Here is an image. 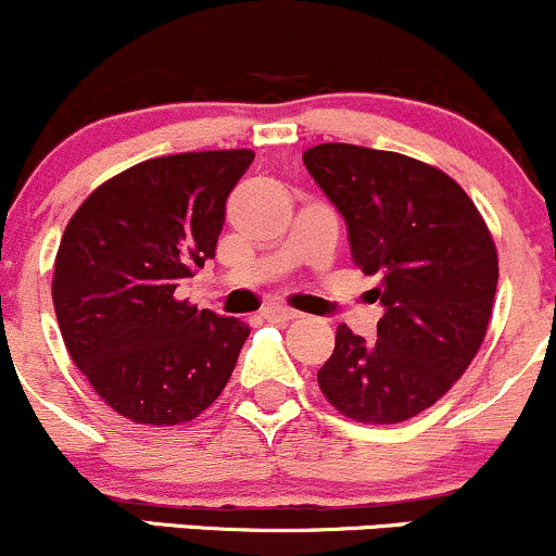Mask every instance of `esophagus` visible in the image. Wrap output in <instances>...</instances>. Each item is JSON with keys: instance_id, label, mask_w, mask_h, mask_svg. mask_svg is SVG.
<instances>
[{"instance_id": "1", "label": "esophagus", "mask_w": 556, "mask_h": 556, "mask_svg": "<svg viewBox=\"0 0 556 556\" xmlns=\"http://www.w3.org/2000/svg\"><path fill=\"white\" fill-rule=\"evenodd\" d=\"M263 317L270 319V323H289V319L299 317V312L289 309V306L283 304H267L263 309Z\"/></svg>"}]
</instances>
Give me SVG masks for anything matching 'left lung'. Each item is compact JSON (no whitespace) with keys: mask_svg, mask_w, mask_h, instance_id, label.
<instances>
[{"mask_svg":"<svg viewBox=\"0 0 556 556\" xmlns=\"http://www.w3.org/2000/svg\"><path fill=\"white\" fill-rule=\"evenodd\" d=\"M304 166L349 226L354 263L377 276V341L345 325L317 382L362 424H401L434 406L479 354L500 265L473 200L445 172L408 155L323 142Z\"/></svg>","mask_w":556,"mask_h":556,"instance_id":"1","label":"left lung"}]
</instances>
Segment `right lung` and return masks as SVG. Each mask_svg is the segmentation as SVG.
<instances>
[{"mask_svg":"<svg viewBox=\"0 0 556 556\" xmlns=\"http://www.w3.org/2000/svg\"><path fill=\"white\" fill-rule=\"evenodd\" d=\"M252 150L150 159L88 194L54 260L56 323L72 362L135 424L192 421L224 393L250 325L174 296L226 220Z\"/></svg>","mask_w":556,"mask_h":556,"instance_id":"right-lung-1","label":"right lung"}]
</instances>
